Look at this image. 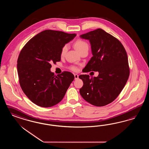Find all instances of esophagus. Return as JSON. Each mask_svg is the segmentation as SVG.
Returning a JSON list of instances; mask_svg holds the SVG:
<instances>
[{"instance_id":"34e87169","label":"esophagus","mask_w":149,"mask_h":149,"mask_svg":"<svg viewBox=\"0 0 149 149\" xmlns=\"http://www.w3.org/2000/svg\"><path fill=\"white\" fill-rule=\"evenodd\" d=\"M74 77H75V79H77L79 78V75L77 74H74Z\"/></svg>"}]
</instances>
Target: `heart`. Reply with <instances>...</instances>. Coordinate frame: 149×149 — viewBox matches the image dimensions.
Returning <instances> with one entry per match:
<instances>
[{"instance_id": "1", "label": "heart", "mask_w": 149, "mask_h": 149, "mask_svg": "<svg viewBox=\"0 0 149 149\" xmlns=\"http://www.w3.org/2000/svg\"><path fill=\"white\" fill-rule=\"evenodd\" d=\"M74 46L79 52H80L82 51L85 50V49L88 50V44L86 42V41L81 40V39H79L75 42ZM67 50H68V46L67 45H64L61 51V56H63L67 52ZM70 69L72 70V71H77V68L75 66H72Z\"/></svg>"}]
</instances>
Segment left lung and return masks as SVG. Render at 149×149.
Returning a JSON list of instances; mask_svg holds the SVG:
<instances>
[{"label":"left lung","mask_w":149,"mask_h":149,"mask_svg":"<svg viewBox=\"0 0 149 149\" xmlns=\"http://www.w3.org/2000/svg\"><path fill=\"white\" fill-rule=\"evenodd\" d=\"M80 37L90 40L93 54L83 72H99L97 77L90 78L88 75L79 77L84 82L80 89V95L92 105L105 106L117 98L129 77L126 51L117 38L100 28Z\"/></svg>","instance_id":"left-lung-1"}]
</instances>
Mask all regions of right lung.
<instances>
[{"instance_id": "1", "label": "right lung", "mask_w": 149, "mask_h": 149, "mask_svg": "<svg viewBox=\"0 0 149 149\" xmlns=\"http://www.w3.org/2000/svg\"><path fill=\"white\" fill-rule=\"evenodd\" d=\"M76 36L45 30L32 38L21 51L17 65L19 85L34 104L47 108L63 99L74 75L65 71L56 76L50 71L51 64L61 61L62 47Z\"/></svg>"}]
</instances>
